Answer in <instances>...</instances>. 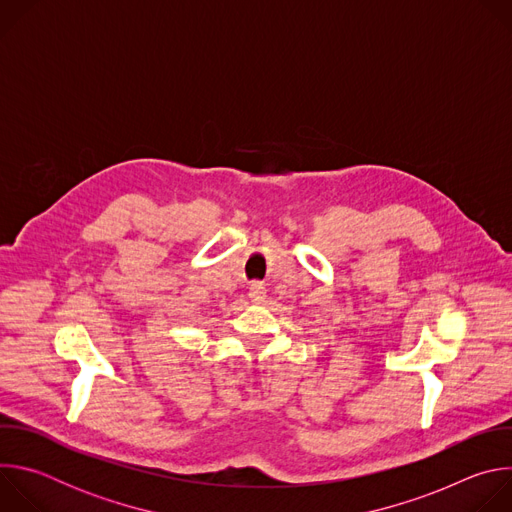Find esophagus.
<instances>
[{
  "instance_id": "obj_1",
  "label": "esophagus",
  "mask_w": 512,
  "mask_h": 512,
  "mask_svg": "<svg viewBox=\"0 0 512 512\" xmlns=\"http://www.w3.org/2000/svg\"><path fill=\"white\" fill-rule=\"evenodd\" d=\"M265 298H267V291H265L263 283H257V281L251 283V287H249V300L253 304H263Z\"/></svg>"
}]
</instances>
